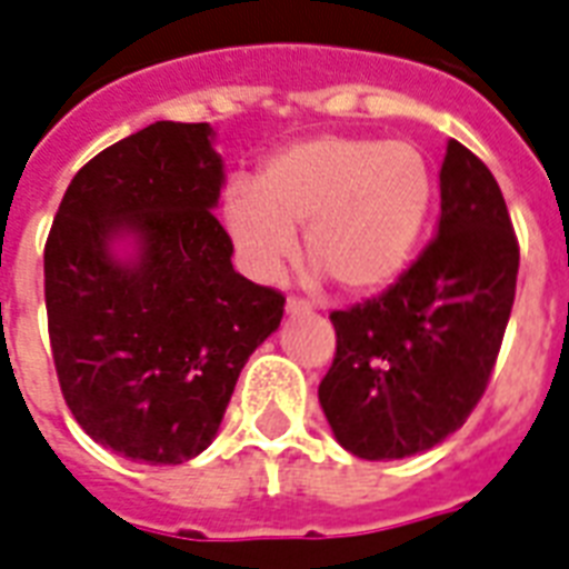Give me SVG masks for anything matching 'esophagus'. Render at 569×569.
<instances>
[{"label":"esophagus","instance_id":"1","mask_svg":"<svg viewBox=\"0 0 569 569\" xmlns=\"http://www.w3.org/2000/svg\"><path fill=\"white\" fill-rule=\"evenodd\" d=\"M309 300H303V298H295V295H289V298H286V312H289V316H303V312H309Z\"/></svg>","mask_w":569,"mask_h":569}]
</instances>
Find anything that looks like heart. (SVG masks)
<instances>
[{"label":"heart","mask_w":569,"mask_h":569,"mask_svg":"<svg viewBox=\"0 0 569 569\" xmlns=\"http://www.w3.org/2000/svg\"><path fill=\"white\" fill-rule=\"evenodd\" d=\"M436 204L427 154L403 140L318 133L266 160L260 180L230 183L221 221L244 269L274 280L298 251L345 295L389 289L415 257Z\"/></svg>","instance_id":"obj_1"}]
</instances>
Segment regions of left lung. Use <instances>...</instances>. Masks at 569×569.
<instances>
[{"label": "left lung", "mask_w": 569, "mask_h": 569, "mask_svg": "<svg viewBox=\"0 0 569 569\" xmlns=\"http://www.w3.org/2000/svg\"><path fill=\"white\" fill-rule=\"evenodd\" d=\"M517 266L520 244L497 180L450 140L436 239L380 298L330 312L336 357L318 400L345 450L406 459L468 420L497 365Z\"/></svg>", "instance_id": "left-lung-1"}]
</instances>
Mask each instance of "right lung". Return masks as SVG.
<instances>
[{
  "mask_svg": "<svg viewBox=\"0 0 569 569\" xmlns=\"http://www.w3.org/2000/svg\"><path fill=\"white\" fill-rule=\"evenodd\" d=\"M210 137L207 122H154L99 151L46 239L63 400L92 441L146 465L210 447L239 371L283 318V295L233 271ZM119 236L137 258L109 253Z\"/></svg>",
  "mask_w": 569,
  "mask_h": 569,
  "instance_id": "add662e5",
  "label": "right lung"
}]
</instances>
